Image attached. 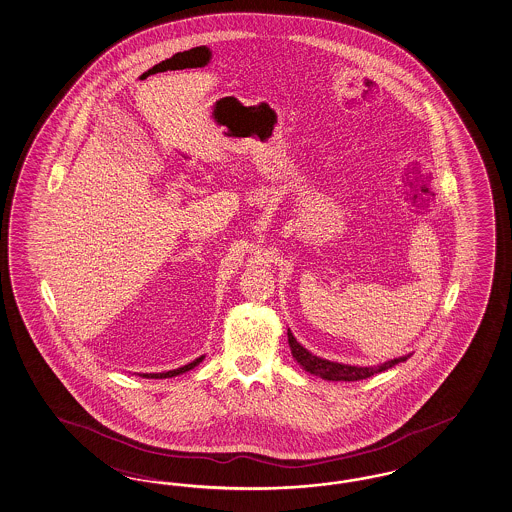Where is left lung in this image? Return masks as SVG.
<instances>
[{"label": "left lung", "instance_id": "8db88e82", "mask_svg": "<svg viewBox=\"0 0 512 512\" xmlns=\"http://www.w3.org/2000/svg\"><path fill=\"white\" fill-rule=\"evenodd\" d=\"M289 335V346H291L292 358L298 361L302 367H304L307 373L315 374L320 376L324 380H333V382H356V380H365L373 374L382 373L387 371L391 367H395L397 363L408 360V356H401V358H395V360L386 361V363H380V365H373V367H358V365H345V363H337V361L322 360L318 356H313L307 348L300 345L296 341V337L292 335L291 330H287Z\"/></svg>", "mask_w": 512, "mask_h": 512}]
</instances>
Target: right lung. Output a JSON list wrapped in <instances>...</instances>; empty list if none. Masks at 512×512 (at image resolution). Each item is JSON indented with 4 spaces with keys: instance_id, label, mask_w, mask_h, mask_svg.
Wrapping results in <instances>:
<instances>
[{
    "instance_id": "1",
    "label": "right lung",
    "mask_w": 512,
    "mask_h": 512,
    "mask_svg": "<svg viewBox=\"0 0 512 512\" xmlns=\"http://www.w3.org/2000/svg\"><path fill=\"white\" fill-rule=\"evenodd\" d=\"M203 360H205V356H201V358H197V360L192 361V363H188V365H184V367H179V369L167 371V373L141 374V376H143V378H171V376H179V374L186 373V371H192V369L197 367V365H199Z\"/></svg>"
}]
</instances>
